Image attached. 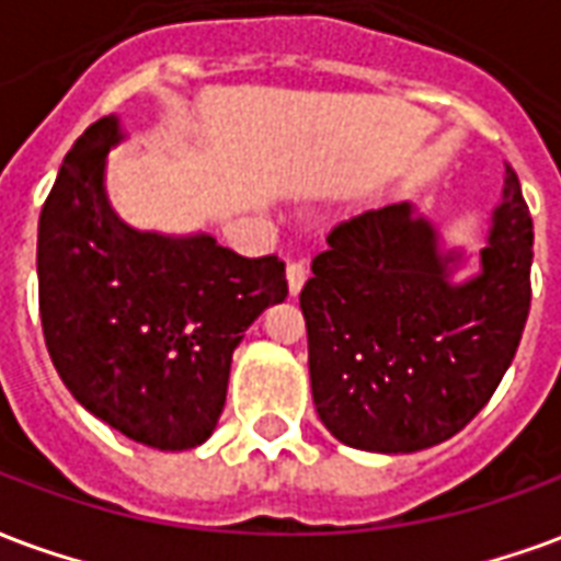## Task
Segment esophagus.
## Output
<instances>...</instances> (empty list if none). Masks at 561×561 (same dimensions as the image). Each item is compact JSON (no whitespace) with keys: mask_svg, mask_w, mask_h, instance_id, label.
<instances>
[{"mask_svg":"<svg viewBox=\"0 0 561 561\" xmlns=\"http://www.w3.org/2000/svg\"><path fill=\"white\" fill-rule=\"evenodd\" d=\"M306 279H309V267H306V261H291V264H288V291H291V297L300 294Z\"/></svg>","mask_w":561,"mask_h":561,"instance_id":"1","label":"esophagus"}]
</instances>
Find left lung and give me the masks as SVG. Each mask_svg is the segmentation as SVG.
Masks as SVG:
<instances>
[{
	"mask_svg": "<svg viewBox=\"0 0 561 561\" xmlns=\"http://www.w3.org/2000/svg\"><path fill=\"white\" fill-rule=\"evenodd\" d=\"M533 240L512 165L481 273L467 282H451L460 252H443L408 202L339 222L300 291L312 398L330 434L398 455L467 428L524 335Z\"/></svg>",
	"mask_w": 561,
	"mask_h": 561,
	"instance_id": "1",
	"label": "left lung"
}]
</instances>
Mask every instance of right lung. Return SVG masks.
<instances>
[{
    "label": "right lung",
    "mask_w": 561,
    "mask_h": 561,
    "mask_svg": "<svg viewBox=\"0 0 561 561\" xmlns=\"http://www.w3.org/2000/svg\"><path fill=\"white\" fill-rule=\"evenodd\" d=\"M115 115L73 142L37 222V300L49 359L82 408L160 451L202 446L226 408L231 354L288 297L276 255L210 234L136 231L110 207Z\"/></svg>",
    "instance_id": "right-lung-1"
}]
</instances>
